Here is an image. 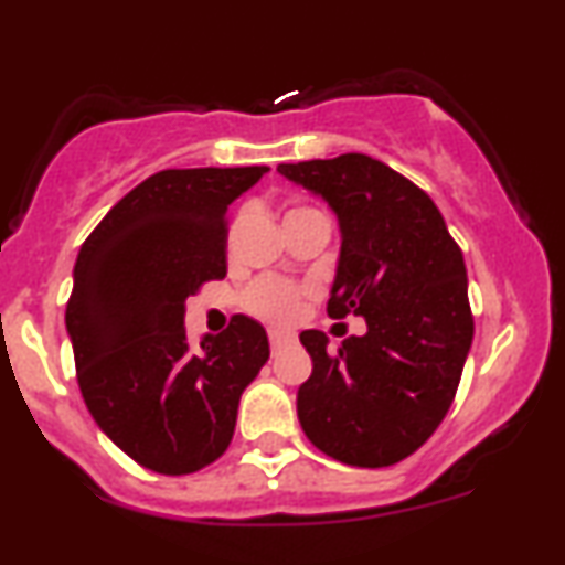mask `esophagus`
Segmentation results:
<instances>
[{
	"instance_id": "34e87169",
	"label": "esophagus",
	"mask_w": 565,
	"mask_h": 565,
	"mask_svg": "<svg viewBox=\"0 0 565 565\" xmlns=\"http://www.w3.org/2000/svg\"><path fill=\"white\" fill-rule=\"evenodd\" d=\"M268 340H270V348L278 350V348L289 345V342L295 340V334L287 332V329H268Z\"/></svg>"
}]
</instances>
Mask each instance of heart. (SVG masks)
Here are the masks:
<instances>
[{
  "instance_id": "obj_1",
  "label": "heart",
  "mask_w": 565,
  "mask_h": 565,
  "mask_svg": "<svg viewBox=\"0 0 565 565\" xmlns=\"http://www.w3.org/2000/svg\"><path fill=\"white\" fill-rule=\"evenodd\" d=\"M300 289L281 278H260L244 291V308L265 321H291L300 310Z\"/></svg>"
}]
</instances>
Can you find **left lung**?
I'll return each mask as SVG.
<instances>
[{
	"mask_svg": "<svg viewBox=\"0 0 565 565\" xmlns=\"http://www.w3.org/2000/svg\"><path fill=\"white\" fill-rule=\"evenodd\" d=\"M278 172L319 193L340 220L327 313L366 319V334L337 350L316 329L300 334L313 372L297 391V417L337 462L387 468L436 433L457 395L472 345L462 249L423 188L366 153Z\"/></svg>",
	"mask_w": 565,
	"mask_h": 565,
	"instance_id": "1",
	"label": "left lung"
}]
</instances>
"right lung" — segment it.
I'll return each mask as SVG.
<instances>
[{
    "label": "right lung",
    "mask_w": 565,
    "mask_h": 565,
    "mask_svg": "<svg viewBox=\"0 0 565 565\" xmlns=\"http://www.w3.org/2000/svg\"><path fill=\"white\" fill-rule=\"evenodd\" d=\"M268 167L161 170L116 201L82 244L66 329L89 414L127 457L188 476L223 457L244 387L268 361V334L233 316L185 334V300L228 274V204Z\"/></svg>",
    "instance_id": "add662e5"
}]
</instances>
